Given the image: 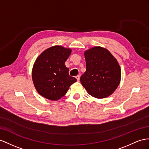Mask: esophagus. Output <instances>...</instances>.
<instances>
[{"label":"esophagus","instance_id":"1","mask_svg":"<svg viewBox=\"0 0 149 149\" xmlns=\"http://www.w3.org/2000/svg\"><path fill=\"white\" fill-rule=\"evenodd\" d=\"M80 77H81V76H80V75H78L76 76V79H77V81H80Z\"/></svg>","mask_w":149,"mask_h":149}]
</instances>
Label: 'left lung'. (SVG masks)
Segmentation results:
<instances>
[{
	"instance_id": "8db88e82",
	"label": "left lung",
	"mask_w": 149,
	"mask_h": 149,
	"mask_svg": "<svg viewBox=\"0 0 149 149\" xmlns=\"http://www.w3.org/2000/svg\"><path fill=\"white\" fill-rule=\"evenodd\" d=\"M86 71L80 79L91 96L104 98L111 95L121 79L119 64L107 49L96 47L84 53Z\"/></svg>"
}]
</instances>
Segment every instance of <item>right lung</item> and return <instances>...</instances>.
Masks as SVG:
<instances>
[{"label": "right lung", "instance_id": "right-lung-1", "mask_svg": "<svg viewBox=\"0 0 149 149\" xmlns=\"http://www.w3.org/2000/svg\"><path fill=\"white\" fill-rule=\"evenodd\" d=\"M70 48L54 46L38 56L32 71L33 81L38 93L49 100H58L77 81L68 74L65 62L71 53Z\"/></svg>", "mask_w": 149, "mask_h": 149}]
</instances>
